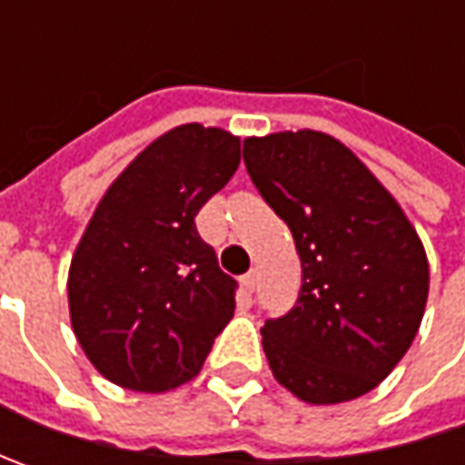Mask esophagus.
I'll list each match as a JSON object with an SVG mask.
<instances>
[{
  "instance_id": "34e87169",
  "label": "esophagus",
  "mask_w": 465,
  "mask_h": 465,
  "mask_svg": "<svg viewBox=\"0 0 465 465\" xmlns=\"http://www.w3.org/2000/svg\"><path fill=\"white\" fill-rule=\"evenodd\" d=\"M256 282H259V274H256V272H248L245 277H241V287L251 295V292L256 290Z\"/></svg>"
}]
</instances>
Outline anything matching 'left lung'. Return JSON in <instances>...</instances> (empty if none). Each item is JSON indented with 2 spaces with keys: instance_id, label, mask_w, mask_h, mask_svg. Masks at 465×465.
<instances>
[{
  "instance_id": "obj_1",
  "label": "left lung",
  "mask_w": 465,
  "mask_h": 465,
  "mask_svg": "<svg viewBox=\"0 0 465 465\" xmlns=\"http://www.w3.org/2000/svg\"><path fill=\"white\" fill-rule=\"evenodd\" d=\"M242 160L292 230L302 266L295 308L261 329L274 378L315 406L365 396L420 331L430 266L417 230L362 160L323 132L248 136Z\"/></svg>"
}]
</instances>
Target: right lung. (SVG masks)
I'll return each instance as SVG.
<instances>
[{"label": "right lung", "instance_id": "right-lung-1", "mask_svg": "<svg viewBox=\"0 0 465 465\" xmlns=\"http://www.w3.org/2000/svg\"><path fill=\"white\" fill-rule=\"evenodd\" d=\"M241 139L183 124L132 160L100 199L69 266V315L111 383L163 393L204 365L238 282L193 217L235 175Z\"/></svg>", "mask_w": 465, "mask_h": 465}]
</instances>
